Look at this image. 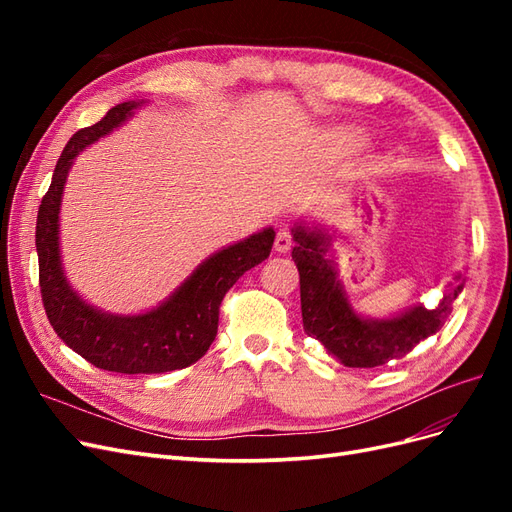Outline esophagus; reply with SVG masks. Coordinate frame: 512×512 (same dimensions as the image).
Listing matches in <instances>:
<instances>
[{
    "label": "esophagus",
    "mask_w": 512,
    "mask_h": 512,
    "mask_svg": "<svg viewBox=\"0 0 512 512\" xmlns=\"http://www.w3.org/2000/svg\"><path fill=\"white\" fill-rule=\"evenodd\" d=\"M292 232L288 230V228H280L277 230V235H275V252H280V254H286L290 247H292Z\"/></svg>",
    "instance_id": "esophagus-1"
}]
</instances>
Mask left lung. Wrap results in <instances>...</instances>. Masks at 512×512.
Listing matches in <instances>:
<instances>
[{
    "mask_svg": "<svg viewBox=\"0 0 512 512\" xmlns=\"http://www.w3.org/2000/svg\"><path fill=\"white\" fill-rule=\"evenodd\" d=\"M292 260L299 269L303 329L316 337L333 359L346 367H378L406 356L418 342L442 329L451 303L463 288L461 273L440 303L427 309L412 305L389 318H365L352 307L339 280L333 237L322 226L297 222L292 226Z\"/></svg>",
    "mask_w": 512,
    "mask_h": 512,
    "instance_id": "8db88e82",
    "label": "left lung"
}]
</instances>
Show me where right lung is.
<instances>
[{"label": "right lung", "instance_id": "obj_1", "mask_svg": "<svg viewBox=\"0 0 512 512\" xmlns=\"http://www.w3.org/2000/svg\"><path fill=\"white\" fill-rule=\"evenodd\" d=\"M145 100L113 106L98 123L76 132L61 151L36 222L40 290L46 316L64 344L85 361L117 374H164L196 363L218 335L220 303L239 277L269 258L275 230L262 228L205 258L179 288L143 314H111L89 305L61 265L59 211L79 153L123 126Z\"/></svg>", "mask_w": 512, "mask_h": 512}]
</instances>
